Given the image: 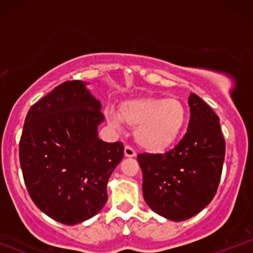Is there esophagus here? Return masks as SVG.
<instances>
[{
	"label": "esophagus",
	"mask_w": 253,
	"mask_h": 253,
	"mask_svg": "<svg viewBox=\"0 0 253 253\" xmlns=\"http://www.w3.org/2000/svg\"><path fill=\"white\" fill-rule=\"evenodd\" d=\"M125 156H126V157H135V151L133 150L130 146H128V145H126V146H125Z\"/></svg>",
	"instance_id": "obj_1"
}]
</instances>
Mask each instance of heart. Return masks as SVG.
Instances as JSON below:
<instances>
[{
    "label": "heart",
    "instance_id": "1",
    "mask_svg": "<svg viewBox=\"0 0 253 253\" xmlns=\"http://www.w3.org/2000/svg\"><path fill=\"white\" fill-rule=\"evenodd\" d=\"M107 118L113 125L121 121L135 128L134 138L139 146L150 152H162L181 134L187 109L177 98L136 97L125 100L119 112L109 109Z\"/></svg>",
    "mask_w": 253,
    "mask_h": 253
}]
</instances>
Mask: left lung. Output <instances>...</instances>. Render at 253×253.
<instances>
[{"mask_svg": "<svg viewBox=\"0 0 253 253\" xmlns=\"http://www.w3.org/2000/svg\"><path fill=\"white\" fill-rule=\"evenodd\" d=\"M190 120L182 140L163 155H138L143 195L159 215L183 221L200 213L215 196L225 159L219 117L190 94Z\"/></svg>", "mask_w": 253, "mask_h": 253, "instance_id": "obj_1", "label": "left lung"}]
</instances>
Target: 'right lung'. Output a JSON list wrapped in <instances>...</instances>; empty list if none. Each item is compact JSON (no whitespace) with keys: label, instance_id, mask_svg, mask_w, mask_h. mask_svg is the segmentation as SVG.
<instances>
[{"label":"right lung","instance_id":"obj_1","mask_svg":"<svg viewBox=\"0 0 253 253\" xmlns=\"http://www.w3.org/2000/svg\"><path fill=\"white\" fill-rule=\"evenodd\" d=\"M85 84L68 81L34 103L19 144L31 199L64 225L83 222L102 210L107 183L124 157L121 141L98 139L104 117Z\"/></svg>","mask_w":253,"mask_h":253}]
</instances>
